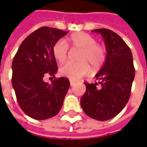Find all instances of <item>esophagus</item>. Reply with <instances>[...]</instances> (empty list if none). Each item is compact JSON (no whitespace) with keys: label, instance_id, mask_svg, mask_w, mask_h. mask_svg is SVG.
<instances>
[{"label":"esophagus","instance_id":"obj_1","mask_svg":"<svg viewBox=\"0 0 147 147\" xmlns=\"http://www.w3.org/2000/svg\"><path fill=\"white\" fill-rule=\"evenodd\" d=\"M70 85H71V86H73L74 85V82L72 81V80H70Z\"/></svg>","mask_w":147,"mask_h":147}]
</instances>
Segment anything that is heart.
<instances>
[{
  "mask_svg": "<svg viewBox=\"0 0 147 147\" xmlns=\"http://www.w3.org/2000/svg\"><path fill=\"white\" fill-rule=\"evenodd\" d=\"M68 47L80 49L76 55L78 62H67L60 67V73L71 80H79L90 72V64L94 68H99L106 58V50L103 45L96 43L91 35L83 32H76L65 40H59L53 47V54L56 61L64 63L68 57Z\"/></svg>",
  "mask_w": 147,
  "mask_h": 147,
  "instance_id": "heart-1",
  "label": "heart"
}]
</instances>
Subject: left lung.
<instances>
[{
	"mask_svg": "<svg viewBox=\"0 0 147 147\" xmlns=\"http://www.w3.org/2000/svg\"><path fill=\"white\" fill-rule=\"evenodd\" d=\"M92 32L102 34L107 54L96 74L98 82L84 83L86 90L80 104L87 116L103 121L116 117L128 102L135 67L131 49L117 34L105 28Z\"/></svg>",
	"mask_w": 147,
	"mask_h": 147,
	"instance_id": "1",
	"label": "left lung"
}]
</instances>
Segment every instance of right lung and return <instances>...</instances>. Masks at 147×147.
I'll use <instances>...</instances> for the list:
<instances>
[{
	"mask_svg": "<svg viewBox=\"0 0 147 147\" xmlns=\"http://www.w3.org/2000/svg\"><path fill=\"white\" fill-rule=\"evenodd\" d=\"M67 31L42 27L24 39L12 61L11 84L22 110L35 120H46L61 110L70 86L65 77L45 83L43 77H55L57 64L53 47Z\"/></svg>",
	"mask_w": 147,
	"mask_h": 147,
	"instance_id": "1",
	"label": "right lung"
}]
</instances>
